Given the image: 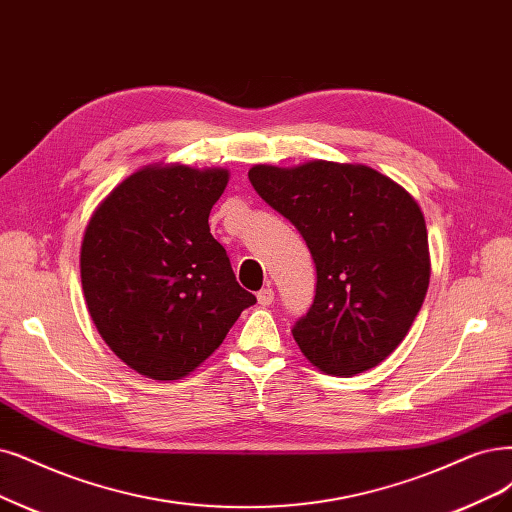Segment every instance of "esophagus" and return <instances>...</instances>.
Instances as JSON below:
<instances>
[{"mask_svg": "<svg viewBox=\"0 0 512 512\" xmlns=\"http://www.w3.org/2000/svg\"><path fill=\"white\" fill-rule=\"evenodd\" d=\"M257 301H259V306H272V301H274V291L270 289V287H266V289H261L259 293H257Z\"/></svg>", "mask_w": 512, "mask_h": 512, "instance_id": "esophagus-1", "label": "esophagus"}]
</instances>
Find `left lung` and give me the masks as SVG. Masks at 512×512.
<instances>
[{
  "mask_svg": "<svg viewBox=\"0 0 512 512\" xmlns=\"http://www.w3.org/2000/svg\"><path fill=\"white\" fill-rule=\"evenodd\" d=\"M249 181L297 227L316 263L314 304L293 327L299 350L331 375L380 365L409 333L428 291L418 202L363 164H255Z\"/></svg>",
  "mask_w": 512,
  "mask_h": 512,
  "instance_id": "1",
  "label": "left lung"
}]
</instances>
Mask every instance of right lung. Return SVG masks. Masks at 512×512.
<instances>
[{"mask_svg": "<svg viewBox=\"0 0 512 512\" xmlns=\"http://www.w3.org/2000/svg\"><path fill=\"white\" fill-rule=\"evenodd\" d=\"M225 168L145 166L92 213L80 253L88 312L137 373L170 382L211 356L255 304L234 276L208 215Z\"/></svg>", "mask_w": 512, "mask_h": 512, "instance_id": "right-lung-1", "label": "right lung"}]
</instances>
